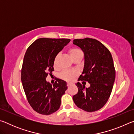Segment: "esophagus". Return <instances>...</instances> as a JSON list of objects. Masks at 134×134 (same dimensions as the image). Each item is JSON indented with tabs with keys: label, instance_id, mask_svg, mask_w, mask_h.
<instances>
[{
	"label": "esophagus",
	"instance_id": "34e87169",
	"mask_svg": "<svg viewBox=\"0 0 134 134\" xmlns=\"http://www.w3.org/2000/svg\"><path fill=\"white\" fill-rule=\"evenodd\" d=\"M73 85H74V84L72 83H67V86H68V87H70V86H72Z\"/></svg>",
	"mask_w": 134,
	"mask_h": 134
}]
</instances>
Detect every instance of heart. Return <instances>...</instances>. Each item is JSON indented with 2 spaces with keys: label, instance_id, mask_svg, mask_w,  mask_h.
<instances>
[{
  "label": "heart",
  "instance_id": "obj_1",
  "mask_svg": "<svg viewBox=\"0 0 134 134\" xmlns=\"http://www.w3.org/2000/svg\"><path fill=\"white\" fill-rule=\"evenodd\" d=\"M69 52L72 60L79 57L82 58L83 56V51H81L80 48H77V47H72V48H71L69 49ZM56 60L57 57L55 59V61H54V64H55ZM74 74H75V72L73 71L64 70V71H63L62 73V76L64 79L69 80V79H71L72 77L74 76Z\"/></svg>",
  "mask_w": 134,
  "mask_h": 134
}]
</instances>
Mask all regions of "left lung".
<instances>
[{
  "instance_id": "left-lung-1",
  "label": "left lung",
  "mask_w": 134,
  "mask_h": 134,
  "mask_svg": "<svg viewBox=\"0 0 134 134\" xmlns=\"http://www.w3.org/2000/svg\"><path fill=\"white\" fill-rule=\"evenodd\" d=\"M73 44L83 52L84 67L78 81L90 83L86 87L77 82L78 92L72 96L78 108L87 112L98 110L109 98L115 80V70L112 55L103 44L96 40L86 38L73 40Z\"/></svg>"
}]
</instances>
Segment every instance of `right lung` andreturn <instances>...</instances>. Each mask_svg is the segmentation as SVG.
Listing matches in <instances>:
<instances>
[{
	"instance_id": "1",
	"label": "right lung",
	"mask_w": 134,
	"mask_h": 134,
	"mask_svg": "<svg viewBox=\"0 0 134 134\" xmlns=\"http://www.w3.org/2000/svg\"><path fill=\"white\" fill-rule=\"evenodd\" d=\"M70 41V39L42 38L35 41L25 54L21 81L29 105L42 115L56 112L67 89V83L57 79L53 85L46 80L51 74L55 57Z\"/></svg>"
}]
</instances>
